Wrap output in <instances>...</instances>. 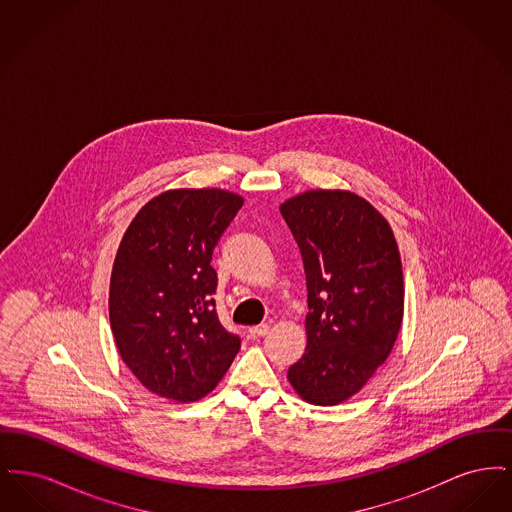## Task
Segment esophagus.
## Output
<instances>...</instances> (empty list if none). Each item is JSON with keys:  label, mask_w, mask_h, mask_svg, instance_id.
Here are the masks:
<instances>
[{"label": "esophagus", "mask_w": 512, "mask_h": 512, "mask_svg": "<svg viewBox=\"0 0 512 512\" xmlns=\"http://www.w3.org/2000/svg\"><path fill=\"white\" fill-rule=\"evenodd\" d=\"M268 330H270V326H268V324H257V326H251L247 332H249V338L257 340V338L267 336Z\"/></svg>", "instance_id": "obj_1"}]
</instances>
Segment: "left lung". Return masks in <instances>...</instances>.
<instances>
[{
    "label": "left lung",
    "instance_id": "1",
    "mask_svg": "<svg viewBox=\"0 0 512 512\" xmlns=\"http://www.w3.org/2000/svg\"><path fill=\"white\" fill-rule=\"evenodd\" d=\"M280 213L301 251L309 303L305 355L288 380L307 403L340 405L365 388L399 336V247L384 215L349 190L293 195Z\"/></svg>",
    "mask_w": 512,
    "mask_h": 512
}]
</instances>
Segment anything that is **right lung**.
Returning <instances> with one entry per match:
<instances>
[{
    "instance_id": "right-lung-1",
    "label": "right lung",
    "mask_w": 512,
    "mask_h": 512,
    "mask_svg": "<svg viewBox=\"0 0 512 512\" xmlns=\"http://www.w3.org/2000/svg\"><path fill=\"white\" fill-rule=\"evenodd\" d=\"M244 197L178 188L149 199L122 236L109 284V320L124 365L172 401L217 388L240 351L215 311L213 249Z\"/></svg>"
}]
</instances>
